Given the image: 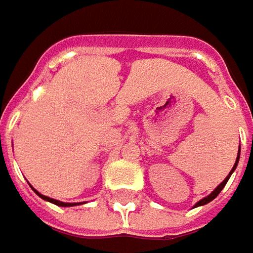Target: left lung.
I'll list each match as a JSON object with an SVG mask.
<instances>
[{"label":"left lung","mask_w":253,"mask_h":253,"mask_svg":"<svg viewBox=\"0 0 253 253\" xmlns=\"http://www.w3.org/2000/svg\"><path fill=\"white\" fill-rule=\"evenodd\" d=\"M239 151H241V149H239ZM238 162H239V152H238V156H237V161H235V165H234V168H232V170L229 171L228 176H227V177L224 179V181H222V183H219L218 186H217V189L214 190V191H212L211 194H209L207 197H204V199H203V200H200L199 203H197V204L194 206V209H196V207H200V206H204V204H207V203H210V201H212V200H214V199H215V197H217V196H218L219 191H221V190L225 187V184H227V181H228V179H229V177H231V174L234 173V170L237 169V166H238Z\"/></svg>","instance_id":"8db88e82"}]
</instances>
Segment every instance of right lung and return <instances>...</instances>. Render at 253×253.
<instances>
[{"mask_svg": "<svg viewBox=\"0 0 253 253\" xmlns=\"http://www.w3.org/2000/svg\"><path fill=\"white\" fill-rule=\"evenodd\" d=\"M34 191L41 197V199L46 200V201H49V203H53L56 206H59V207H73V206H77V204H80V203H63V201H59V200H54V199H50V197H46L43 194H41L39 191H36L34 189Z\"/></svg>", "mask_w": 253, "mask_h": 253, "instance_id": "right-lung-1", "label": "right lung"}]
</instances>
